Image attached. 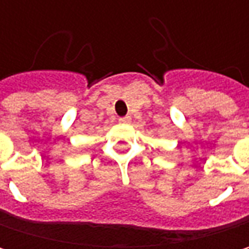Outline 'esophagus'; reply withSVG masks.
Returning <instances> with one entry per match:
<instances>
[{"label":"esophagus","instance_id":"34e87169","mask_svg":"<svg viewBox=\"0 0 249 249\" xmlns=\"http://www.w3.org/2000/svg\"><path fill=\"white\" fill-rule=\"evenodd\" d=\"M120 123H121V124H126V123H129V117H121V118H120Z\"/></svg>","mask_w":249,"mask_h":249}]
</instances>
